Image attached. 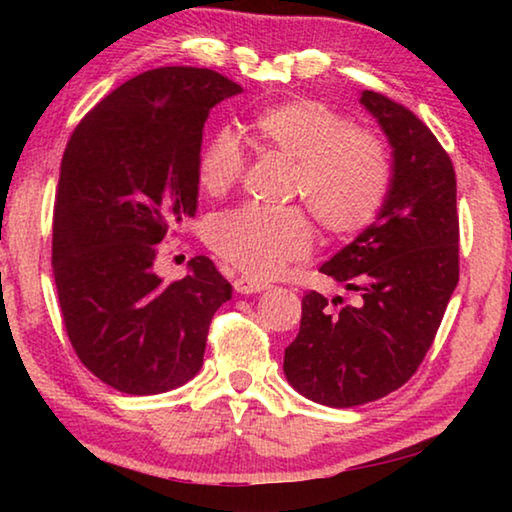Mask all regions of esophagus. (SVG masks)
<instances>
[{
  "label": "esophagus",
  "instance_id": "34e87169",
  "mask_svg": "<svg viewBox=\"0 0 512 512\" xmlns=\"http://www.w3.org/2000/svg\"><path fill=\"white\" fill-rule=\"evenodd\" d=\"M266 289H268V284L248 280V277H237V280H235V291L237 293H244V296H250V293L266 291Z\"/></svg>",
  "mask_w": 512,
  "mask_h": 512
}]
</instances>
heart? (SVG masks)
Segmentation results:
<instances>
[{
  "instance_id": "1",
  "label": "heart",
  "mask_w": 512,
  "mask_h": 512,
  "mask_svg": "<svg viewBox=\"0 0 512 512\" xmlns=\"http://www.w3.org/2000/svg\"><path fill=\"white\" fill-rule=\"evenodd\" d=\"M255 142L296 162L293 192L332 235L348 237L368 228L388 192V162L381 144L352 128L339 112L318 101L293 99L257 112L250 124ZM244 153L230 133H216L198 162V183L207 194H223L244 173ZM205 239L239 271L268 280L280 275L314 246V228L298 207H241L214 216Z\"/></svg>"
}]
</instances>
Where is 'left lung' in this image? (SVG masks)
<instances>
[{
    "label": "left lung",
    "instance_id": "obj_1",
    "mask_svg": "<svg viewBox=\"0 0 512 512\" xmlns=\"http://www.w3.org/2000/svg\"><path fill=\"white\" fill-rule=\"evenodd\" d=\"M359 103L391 144V183L375 223L320 266L359 291V302L334 311L309 291L300 332L284 350L289 384L334 409L375 402L413 377L458 284L452 160L400 103L370 90Z\"/></svg>",
    "mask_w": 512,
    "mask_h": 512
}]
</instances>
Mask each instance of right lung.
Segmentation results:
<instances>
[{"label": "right lung", "instance_id": "1", "mask_svg": "<svg viewBox=\"0 0 512 512\" xmlns=\"http://www.w3.org/2000/svg\"><path fill=\"white\" fill-rule=\"evenodd\" d=\"M241 85L201 67H158L81 119L60 164L51 266L76 354L103 384L158 395L203 366L232 287L205 255L183 280L153 271L155 246L198 207L210 110Z\"/></svg>", "mask_w": 512, "mask_h": 512}]
</instances>
